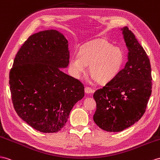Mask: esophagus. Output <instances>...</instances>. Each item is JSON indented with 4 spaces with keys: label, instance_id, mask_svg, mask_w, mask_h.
Segmentation results:
<instances>
[{
    "label": "esophagus",
    "instance_id": "esophagus-1",
    "mask_svg": "<svg viewBox=\"0 0 160 160\" xmlns=\"http://www.w3.org/2000/svg\"><path fill=\"white\" fill-rule=\"evenodd\" d=\"M84 91L86 93H88V94H90V93H92L94 92V90L92 88H91V87H86L85 88H84Z\"/></svg>",
    "mask_w": 160,
    "mask_h": 160
}]
</instances>
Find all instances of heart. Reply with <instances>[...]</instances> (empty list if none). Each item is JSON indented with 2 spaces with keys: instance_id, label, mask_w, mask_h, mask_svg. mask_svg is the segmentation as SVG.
I'll return each mask as SVG.
<instances>
[{
  "instance_id": "heart-1",
  "label": "heart",
  "mask_w": 160,
  "mask_h": 160,
  "mask_svg": "<svg viewBox=\"0 0 160 160\" xmlns=\"http://www.w3.org/2000/svg\"><path fill=\"white\" fill-rule=\"evenodd\" d=\"M124 54L120 48L113 47L105 40H97L81 48L78 55L72 56L69 65L76 76L87 70L101 83L108 82L115 78L122 68Z\"/></svg>"
}]
</instances>
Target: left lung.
Segmentation results:
<instances>
[{"label":"left lung","mask_w":160,"mask_h":160,"mask_svg":"<svg viewBox=\"0 0 160 160\" xmlns=\"http://www.w3.org/2000/svg\"><path fill=\"white\" fill-rule=\"evenodd\" d=\"M122 30L128 61L113 79L93 95L97 103L94 122L108 132H120L140 120L152 91L149 57L132 32L128 27Z\"/></svg>","instance_id":"8db88e82"}]
</instances>
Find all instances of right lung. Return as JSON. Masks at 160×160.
Masks as SVG:
<instances>
[{
    "mask_svg": "<svg viewBox=\"0 0 160 160\" xmlns=\"http://www.w3.org/2000/svg\"><path fill=\"white\" fill-rule=\"evenodd\" d=\"M69 59L68 40L55 30L31 35L16 54L9 73L12 102L18 115L40 132L59 131L84 96V84L60 70Z\"/></svg>",
    "mask_w": 160,
    "mask_h": 160,
    "instance_id": "obj_1",
    "label": "right lung"
}]
</instances>
